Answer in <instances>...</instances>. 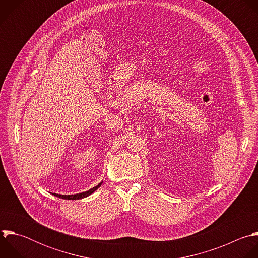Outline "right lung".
<instances>
[{
	"label": "right lung",
	"mask_w": 258,
	"mask_h": 258,
	"mask_svg": "<svg viewBox=\"0 0 258 258\" xmlns=\"http://www.w3.org/2000/svg\"><path fill=\"white\" fill-rule=\"evenodd\" d=\"M100 185H101V183H99L97 186H95V187H93V188H91L90 190H88V191H85V192H83V193H78V194H72V195H62V194H56V193H54V195L55 196H58V197H60V198H63V199H69V200H75V199H81V198H84V197H86V196H88V195H90L91 193H93L98 187H100Z\"/></svg>",
	"instance_id": "1"
}]
</instances>
